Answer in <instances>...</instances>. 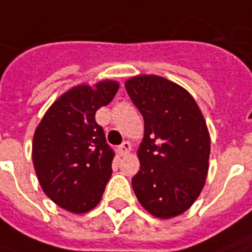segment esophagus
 <instances>
[{"mask_svg":"<svg viewBox=\"0 0 252 252\" xmlns=\"http://www.w3.org/2000/svg\"><path fill=\"white\" fill-rule=\"evenodd\" d=\"M129 151H131V143L129 142H124L121 146H119V153H120L121 157L126 156Z\"/></svg>","mask_w":252,"mask_h":252,"instance_id":"1","label":"esophagus"}]
</instances>
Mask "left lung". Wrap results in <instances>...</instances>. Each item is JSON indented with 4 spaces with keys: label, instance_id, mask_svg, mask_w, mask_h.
Here are the masks:
<instances>
[{
    "label": "left lung",
    "instance_id": "left-lung-1",
    "mask_svg": "<svg viewBox=\"0 0 252 252\" xmlns=\"http://www.w3.org/2000/svg\"><path fill=\"white\" fill-rule=\"evenodd\" d=\"M126 89L144 120L135 195L154 217H176L205 186L210 136L203 114L187 90L165 77L139 75L126 80Z\"/></svg>",
    "mask_w": 252,
    "mask_h": 252
}]
</instances>
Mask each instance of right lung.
Segmentation results:
<instances>
[{
    "label": "right lung",
    "mask_w": 252,
    "mask_h": 252,
    "mask_svg": "<svg viewBox=\"0 0 252 252\" xmlns=\"http://www.w3.org/2000/svg\"><path fill=\"white\" fill-rule=\"evenodd\" d=\"M119 90L114 80L76 86L49 108L32 142V162L43 192L68 212L94 209L112 176L114 151L95 113Z\"/></svg>",
    "instance_id": "add662e5"
}]
</instances>
